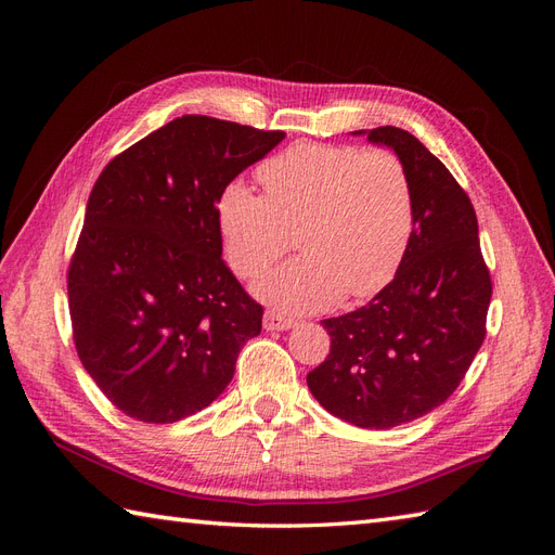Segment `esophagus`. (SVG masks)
Masks as SVG:
<instances>
[{"label":"esophagus","mask_w":555,"mask_h":555,"mask_svg":"<svg viewBox=\"0 0 555 555\" xmlns=\"http://www.w3.org/2000/svg\"><path fill=\"white\" fill-rule=\"evenodd\" d=\"M294 326H296L294 319L282 317L280 312L268 310V312L263 314V328H266V331H287V328H294Z\"/></svg>","instance_id":"obj_1"}]
</instances>
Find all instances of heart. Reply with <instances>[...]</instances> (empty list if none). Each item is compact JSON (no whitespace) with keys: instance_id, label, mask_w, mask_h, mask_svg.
<instances>
[{"instance_id":"heart-1","label":"heart","mask_w":555,"mask_h":555,"mask_svg":"<svg viewBox=\"0 0 555 555\" xmlns=\"http://www.w3.org/2000/svg\"><path fill=\"white\" fill-rule=\"evenodd\" d=\"M263 194L231 180L217 227L233 273L255 278L292 245L304 255L263 273L251 292L284 314L367 298L393 280L414 233V188L398 155L296 143L259 166Z\"/></svg>"}]
</instances>
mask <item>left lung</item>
I'll return each instance as SVG.
<instances>
[{
    "mask_svg": "<svg viewBox=\"0 0 555 555\" xmlns=\"http://www.w3.org/2000/svg\"><path fill=\"white\" fill-rule=\"evenodd\" d=\"M367 141L391 147L414 188V233L398 273L371 304L324 319L331 351L308 386L319 405L359 428H393L456 391L486 335L493 284L473 204L447 166L398 127Z\"/></svg>",
    "mask_w": 555,
    "mask_h": 555,
    "instance_id": "left-lung-1",
    "label": "left lung"
}]
</instances>
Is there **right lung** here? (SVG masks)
Returning <instances> with one entry per match:
<instances>
[{"label": "right lung", "instance_id": "obj_1", "mask_svg": "<svg viewBox=\"0 0 555 555\" xmlns=\"http://www.w3.org/2000/svg\"><path fill=\"white\" fill-rule=\"evenodd\" d=\"M284 131L182 115L106 164L66 275L82 367L145 424L208 408L261 333L263 308L222 259L217 198Z\"/></svg>", "mask_w": 555, "mask_h": 555}]
</instances>
